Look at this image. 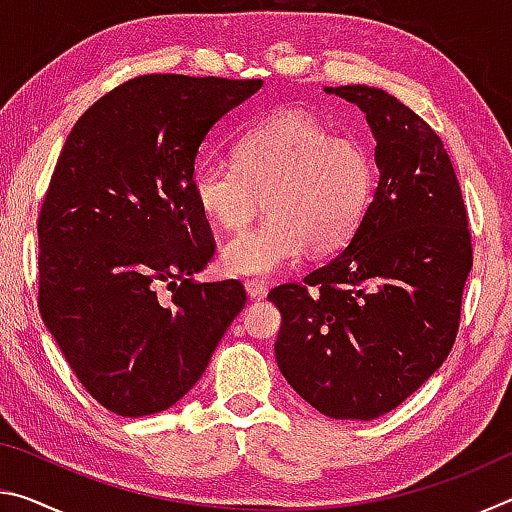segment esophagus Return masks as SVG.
I'll return each mask as SVG.
<instances>
[{
    "label": "esophagus",
    "mask_w": 512,
    "mask_h": 512,
    "mask_svg": "<svg viewBox=\"0 0 512 512\" xmlns=\"http://www.w3.org/2000/svg\"><path fill=\"white\" fill-rule=\"evenodd\" d=\"M246 293L250 296V300H264L268 296V289L264 287V284H259V282H248L246 284Z\"/></svg>",
    "instance_id": "esophagus-1"
}]
</instances>
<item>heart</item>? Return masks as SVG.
Masks as SVG:
<instances>
[{"label": "heart", "mask_w": 512, "mask_h": 512, "mask_svg": "<svg viewBox=\"0 0 512 512\" xmlns=\"http://www.w3.org/2000/svg\"><path fill=\"white\" fill-rule=\"evenodd\" d=\"M235 162H198L189 189L198 210L223 230L257 228L228 241L225 271L271 277L311 248L339 250L357 232L375 192V162L354 137L336 135L302 110H277L237 140Z\"/></svg>", "instance_id": "heart-1"}]
</instances>
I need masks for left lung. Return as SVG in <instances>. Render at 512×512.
Segmentation results:
<instances>
[{
	"mask_svg": "<svg viewBox=\"0 0 512 512\" xmlns=\"http://www.w3.org/2000/svg\"><path fill=\"white\" fill-rule=\"evenodd\" d=\"M325 92L366 112L379 185L345 250L268 293L282 314L275 359L327 418L375 420L452 350L472 235L452 160L427 121L368 85Z\"/></svg>",
	"mask_w": 512,
	"mask_h": 512,
	"instance_id": "obj_1",
	"label": "left lung"
}]
</instances>
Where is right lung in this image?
<instances>
[{"instance_id":"obj_1","label":"right lung","mask_w":512,"mask_h":512,"mask_svg":"<svg viewBox=\"0 0 512 512\" xmlns=\"http://www.w3.org/2000/svg\"><path fill=\"white\" fill-rule=\"evenodd\" d=\"M262 83L135 76L67 135L38 216V307L85 391L112 413L176 404L246 305L237 280L194 282L216 244L189 178L210 128Z\"/></svg>"}]
</instances>
